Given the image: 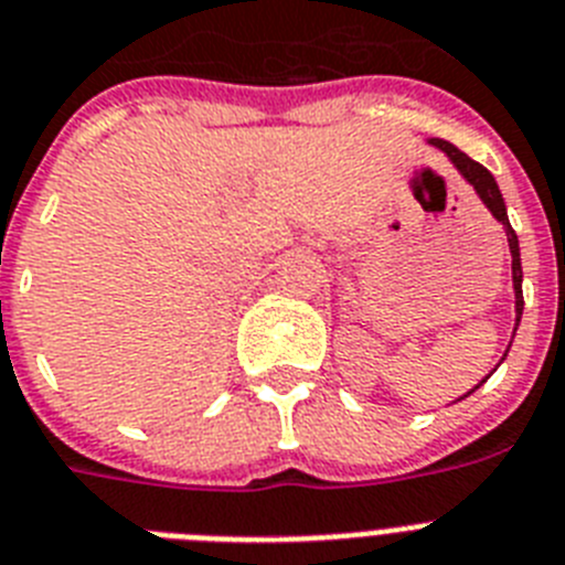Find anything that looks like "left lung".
Masks as SVG:
<instances>
[{"label": "left lung", "instance_id": "obj_1", "mask_svg": "<svg viewBox=\"0 0 565 565\" xmlns=\"http://www.w3.org/2000/svg\"><path fill=\"white\" fill-rule=\"evenodd\" d=\"M434 143L439 146L443 151H448V158L454 160V166H457L459 172L466 174L468 183L477 189V194H480L482 203H486L488 210H491V215H494L497 221L505 226V235H509V246H511V275H514L516 321H520V316H523V267H520V244H516V232L511 230L509 215H505V203H502V194H500V186H497L494 174L488 172L482 163H477V160L468 158L466 151H459L454 143H445V140H434ZM480 385H482V382H480ZM480 385H477V387H480ZM477 387H473V391H477Z\"/></svg>", "mask_w": 565, "mask_h": 565}]
</instances>
